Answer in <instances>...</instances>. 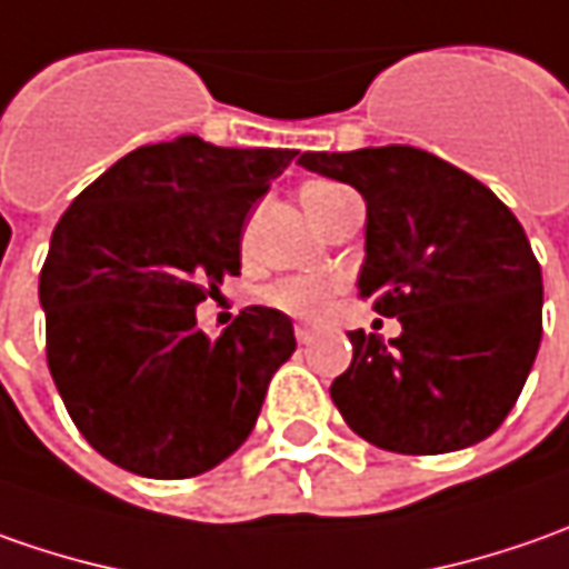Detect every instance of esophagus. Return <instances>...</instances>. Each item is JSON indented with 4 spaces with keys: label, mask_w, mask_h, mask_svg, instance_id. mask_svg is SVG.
<instances>
[{
    "label": "esophagus",
    "mask_w": 569,
    "mask_h": 569,
    "mask_svg": "<svg viewBox=\"0 0 569 569\" xmlns=\"http://www.w3.org/2000/svg\"><path fill=\"white\" fill-rule=\"evenodd\" d=\"M311 337H315V330H311L308 323H296V340H299V343H308Z\"/></svg>",
    "instance_id": "34e87169"
}]
</instances>
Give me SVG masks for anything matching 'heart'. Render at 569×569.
<instances>
[{
  "label": "heart",
  "mask_w": 569,
  "mask_h": 569,
  "mask_svg": "<svg viewBox=\"0 0 569 569\" xmlns=\"http://www.w3.org/2000/svg\"><path fill=\"white\" fill-rule=\"evenodd\" d=\"M346 194H352L349 188L337 186V182H311V186L302 188V204L311 217V223H318L323 213L337 201H343ZM246 251H248V236H246ZM330 296H333V283L327 280H311V277H289V280H280L267 289V302L277 305L286 315H296V318H318L323 315V308L330 305Z\"/></svg>",
  "instance_id": "1"
}]
</instances>
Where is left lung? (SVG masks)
Wrapping results in <instances>:
<instances>
[{
    "mask_svg": "<svg viewBox=\"0 0 569 569\" xmlns=\"http://www.w3.org/2000/svg\"><path fill=\"white\" fill-rule=\"evenodd\" d=\"M299 167L365 198L359 296L402 333L352 330L330 383L346 425L393 453L485 441L513 409L541 343V267L510 207L447 160L406 144L308 150Z\"/></svg>",
    "mask_w": 569,
    "mask_h": 569,
    "instance_id": "obj_1",
    "label": "left lung"
}]
</instances>
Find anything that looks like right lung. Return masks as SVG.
<instances>
[{
	"instance_id": "1",
	"label": "right lung",
	"mask_w": 569,
	"mask_h": 569,
	"mask_svg": "<svg viewBox=\"0 0 569 569\" xmlns=\"http://www.w3.org/2000/svg\"><path fill=\"white\" fill-rule=\"evenodd\" d=\"M292 157L198 134L144 144L56 223L40 270L47 365L109 462L191 479L251 435L267 383L296 352L292 321L251 305L210 340L194 308L239 273L248 210Z\"/></svg>"
}]
</instances>
